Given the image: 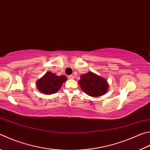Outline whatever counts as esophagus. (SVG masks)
I'll return each instance as SVG.
<instances>
[{
	"label": "esophagus",
	"instance_id": "obj_1",
	"mask_svg": "<svg viewBox=\"0 0 150 150\" xmlns=\"http://www.w3.org/2000/svg\"><path fill=\"white\" fill-rule=\"evenodd\" d=\"M68 79H74V77H73V75H71L68 76Z\"/></svg>",
	"mask_w": 150,
	"mask_h": 150
}]
</instances>
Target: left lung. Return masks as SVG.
I'll list each match as a JSON object with an SVG mask.
<instances>
[{
    "instance_id": "left-lung-1",
    "label": "left lung",
    "mask_w": 150,
    "mask_h": 150,
    "mask_svg": "<svg viewBox=\"0 0 150 150\" xmlns=\"http://www.w3.org/2000/svg\"><path fill=\"white\" fill-rule=\"evenodd\" d=\"M79 84L81 89L90 96L98 97L108 92L109 84L107 80L90 71L81 76Z\"/></svg>"
}]
</instances>
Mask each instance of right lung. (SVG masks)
I'll return each mask as SVG.
<instances>
[{
  "mask_svg": "<svg viewBox=\"0 0 150 150\" xmlns=\"http://www.w3.org/2000/svg\"><path fill=\"white\" fill-rule=\"evenodd\" d=\"M66 80L67 78L65 75L58 76L50 71H48L37 81L36 85L41 93L52 94L60 89L62 84Z\"/></svg>",
  "mask_w": 150,
  "mask_h": 150,
  "instance_id": "add662e5",
  "label": "right lung"
}]
</instances>
